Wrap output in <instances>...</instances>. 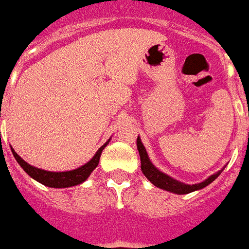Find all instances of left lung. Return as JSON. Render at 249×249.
Wrapping results in <instances>:
<instances>
[{
    "instance_id": "8db88e82",
    "label": "left lung",
    "mask_w": 249,
    "mask_h": 249,
    "mask_svg": "<svg viewBox=\"0 0 249 249\" xmlns=\"http://www.w3.org/2000/svg\"><path fill=\"white\" fill-rule=\"evenodd\" d=\"M137 148L138 152H139V156H141V168L142 172L150 182L153 183L156 187L162 190H166V191L173 192V194H177V195H185V194H190V192L197 191V190H201L204 187H206L208 185L214 181L215 178H218V176L223 172V170L218 171L216 173L209 176L205 181H202L200 183H194V185H187V183H183L178 179L173 178V177L168 176L166 173H163L162 171H160L154 166L152 162H150L149 157H148L147 150L145 147L142 143L141 138L138 137L137 139Z\"/></svg>"
}]
</instances>
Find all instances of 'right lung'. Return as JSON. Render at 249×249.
Instances as JSON below:
<instances>
[{
  "label": "right lung",
  "mask_w": 249,
  "mask_h": 249,
  "mask_svg": "<svg viewBox=\"0 0 249 249\" xmlns=\"http://www.w3.org/2000/svg\"><path fill=\"white\" fill-rule=\"evenodd\" d=\"M110 139L106 142L102 147L99 148V150L96 152L95 156L91 160L85 163L83 166L78 167L76 170L72 171H64V172H53V171H45L37 167L31 166L28 162H25L21 157L18 156L16 152L11 148L12 154H14L15 160H18V163L22 167V170L28 173L31 178H34L35 181L40 182L41 185L48 186V187H54V189H64V187H72V186H77L79 183L85 182L86 179L89 178V176L93 172L96 167L99 166L100 157H101L102 150L105 149V147L108 144Z\"/></svg>",
  "instance_id": "right-lung-1"
}]
</instances>
